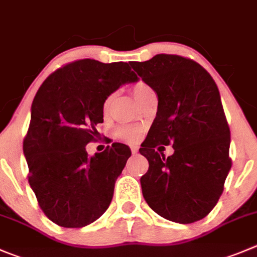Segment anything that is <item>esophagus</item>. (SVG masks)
I'll return each mask as SVG.
<instances>
[{
    "instance_id": "obj_1",
    "label": "esophagus",
    "mask_w": 257,
    "mask_h": 257,
    "mask_svg": "<svg viewBox=\"0 0 257 257\" xmlns=\"http://www.w3.org/2000/svg\"><path fill=\"white\" fill-rule=\"evenodd\" d=\"M139 151V148L138 146H131V153L133 154H136Z\"/></svg>"
}]
</instances>
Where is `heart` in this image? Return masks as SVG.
<instances>
[{"label": "heart", "instance_id": "heart-1", "mask_svg": "<svg viewBox=\"0 0 257 257\" xmlns=\"http://www.w3.org/2000/svg\"><path fill=\"white\" fill-rule=\"evenodd\" d=\"M150 93H153V89H151L146 83L138 82L136 84H134L133 94L139 103H141V102H143ZM113 97H114L113 94H111V96H108L106 99H104L103 102L104 113H108L109 112L112 101H113ZM117 134H118V136L122 139V140L127 141V143H134V141L138 140L139 136H140V130H139V128H135V127H119L118 130H117Z\"/></svg>", "mask_w": 257, "mask_h": 257}]
</instances>
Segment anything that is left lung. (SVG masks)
Here are the masks:
<instances>
[{
	"instance_id": "1",
	"label": "left lung",
	"mask_w": 257,
	"mask_h": 257,
	"mask_svg": "<svg viewBox=\"0 0 257 257\" xmlns=\"http://www.w3.org/2000/svg\"><path fill=\"white\" fill-rule=\"evenodd\" d=\"M158 94V112L141 144L149 170L140 179L146 203L159 216L193 223L213 209L231 169L229 127L217 84L194 60L158 54L131 62ZM172 145L165 158L155 150Z\"/></svg>"
}]
</instances>
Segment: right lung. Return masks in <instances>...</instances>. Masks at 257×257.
Returning <instances> with one entry per match:
<instances>
[{
	"label": "right lung",
	"instance_id": "add662e5",
	"mask_svg": "<svg viewBox=\"0 0 257 257\" xmlns=\"http://www.w3.org/2000/svg\"><path fill=\"white\" fill-rule=\"evenodd\" d=\"M138 80L127 63L82 59L54 72L39 88L24 155L31 189L54 223L79 228L108 208L131 150L114 143L89 156L85 145L103 122L104 99L122 84Z\"/></svg>",
	"mask_w": 257,
	"mask_h": 257
}]
</instances>
